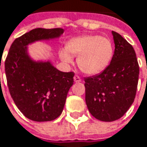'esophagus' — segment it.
<instances>
[{"mask_svg": "<svg viewBox=\"0 0 147 147\" xmlns=\"http://www.w3.org/2000/svg\"><path fill=\"white\" fill-rule=\"evenodd\" d=\"M74 81H75L76 82H82V78H81L79 76L76 75V76H74Z\"/></svg>", "mask_w": 147, "mask_h": 147, "instance_id": "esophagus-1", "label": "esophagus"}]
</instances>
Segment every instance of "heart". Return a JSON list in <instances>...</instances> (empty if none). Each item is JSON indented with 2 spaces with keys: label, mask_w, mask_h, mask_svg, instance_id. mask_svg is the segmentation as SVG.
I'll return each mask as SVG.
<instances>
[{
  "label": "heart",
  "mask_w": 147,
  "mask_h": 147,
  "mask_svg": "<svg viewBox=\"0 0 147 147\" xmlns=\"http://www.w3.org/2000/svg\"><path fill=\"white\" fill-rule=\"evenodd\" d=\"M77 58L80 70L86 74L94 75L103 71L111 63L114 46L109 38L96 35H86L71 39L66 44V50L60 52V58L65 63H71L69 53Z\"/></svg>",
  "instance_id": "obj_1"
}]
</instances>
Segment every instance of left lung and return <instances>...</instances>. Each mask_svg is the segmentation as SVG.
<instances>
[{"label": "left lung", "instance_id": "left-lung-1", "mask_svg": "<svg viewBox=\"0 0 147 147\" xmlns=\"http://www.w3.org/2000/svg\"><path fill=\"white\" fill-rule=\"evenodd\" d=\"M115 51L100 74L85 77V100L91 115L104 122L121 118L134 100L140 67L132 45L112 31Z\"/></svg>", "mask_w": 147, "mask_h": 147}]
</instances>
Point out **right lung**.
Returning a JSON list of instances; mask_svg holds the SVG:
<instances>
[{"label":"right lung","mask_w":147,"mask_h":147,"mask_svg":"<svg viewBox=\"0 0 147 147\" xmlns=\"http://www.w3.org/2000/svg\"><path fill=\"white\" fill-rule=\"evenodd\" d=\"M63 33L61 28L34 29L15 39L6 58L10 94L18 110L32 121H53L59 117L75 73L59 71L50 62H34L27 54L26 46L59 37Z\"/></svg>","instance_id":"obj_1"}]
</instances>
